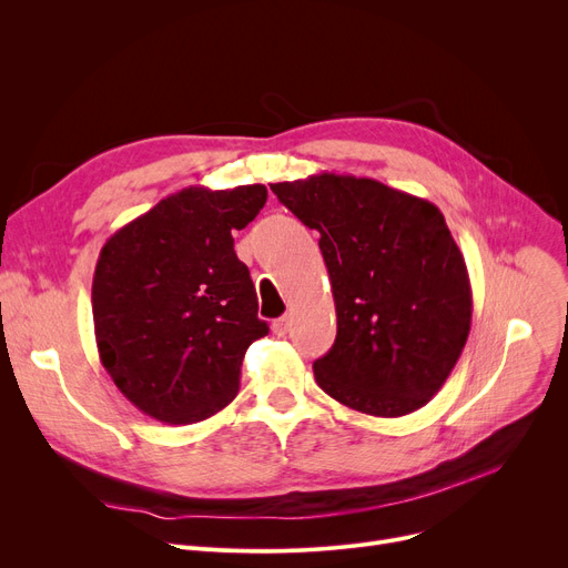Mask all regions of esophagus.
<instances>
[{
	"label": "esophagus",
	"mask_w": 568,
	"mask_h": 568,
	"mask_svg": "<svg viewBox=\"0 0 568 568\" xmlns=\"http://www.w3.org/2000/svg\"><path fill=\"white\" fill-rule=\"evenodd\" d=\"M290 326H292V317H290V315H283V317L274 320L272 329H274V334H276V336H285V334L290 332Z\"/></svg>",
	"instance_id": "1"
}]
</instances>
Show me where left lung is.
I'll use <instances>...</instances> for the list:
<instances>
[{
	"mask_svg": "<svg viewBox=\"0 0 568 568\" xmlns=\"http://www.w3.org/2000/svg\"><path fill=\"white\" fill-rule=\"evenodd\" d=\"M320 232L338 334L313 364L341 405L394 419L452 375L471 324L465 257L439 209L368 176L320 172L272 184Z\"/></svg>",
	"mask_w": 568,
	"mask_h": 568,
	"instance_id": "left-lung-1",
	"label": "left lung"
}]
</instances>
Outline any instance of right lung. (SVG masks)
Segmentation results:
<instances>
[{
  "instance_id": "add662e5",
  "label": "right lung",
  "mask_w": 568,
  "mask_h": 568,
  "mask_svg": "<svg viewBox=\"0 0 568 568\" xmlns=\"http://www.w3.org/2000/svg\"><path fill=\"white\" fill-rule=\"evenodd\" d=\"M264 202L262 184L189 186L101 248L92 283L101 364L152 419L186 426L227 407L248 345L268 334L232 239Z\"/></svg>"
}]
</instances>
